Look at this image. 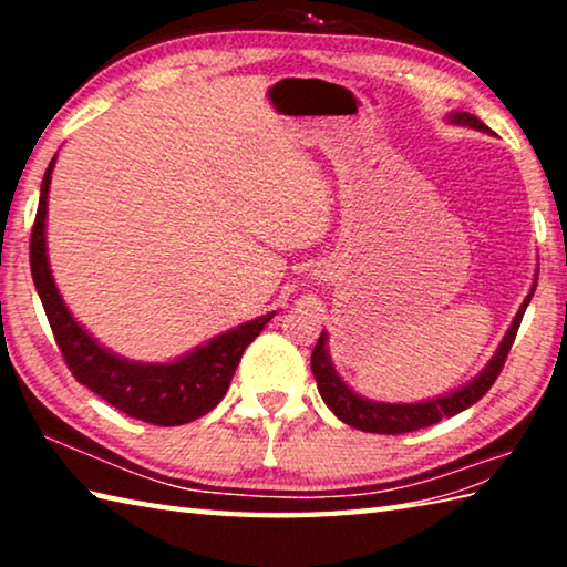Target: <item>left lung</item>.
<instances>
[{"label":"left lung","instance_id":"left-lung-1","mask_svg":"<svg viewBox=\"0 0 567 567\" xmlns=\"http://www.w3.org/2000/svg\"><path fill=\"white\" fill-rule=\"evenodd\" d=\"M445 120L450 124H460V127L491 132V127H485V124L470 112H450ZM535 287H537V277L533 280L530 292H527V297L523 300L520 310L515 312V318L511 322V328H507L503 342L497 344L491 362H487L473 380L465 382L463 388L450 390L447 395L420 400V402H378V400H368L358 395V392H354L348 382L338 375V370H334L330 348H328V332H322L318 344H315L310 362H312V375L318 380V390L324 400V405H328L342 422H348L350 427H358L362 433H378V435L412 433V430L435 425V422H440L443 417H453L457 412L467 410L493 388V382L497 380V375H501L507 352L513 348L517 328H520L525 307L533 300Z\"/></svg>","mask_w":567,"mask_h":567}]
</instances>
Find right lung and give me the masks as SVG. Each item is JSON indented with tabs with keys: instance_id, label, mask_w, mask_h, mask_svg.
Here are the masks:
<instances>
[{
	"instance_id": "1",
	"label": "right lung",
	"mask_w": 567,
	"mask_h": 567,
	"mask_svg": "<svg viewBox=\"0 0 567 567\" xmlns=\"http://www.w3.org/2000/svg\"><path fill=\"white\" fill-rule=\"evenodd\" d=\"M54 162L56 155L42 179L40 207H37L32 227L30 265L47 320L52 324L54 340L60 344L72 375L124 415L145 420L150 425H185V422L207 415L225 398L245 348L265 330L275 312L237 324L169 362L127 360L104 348L74 320L70 307L56 290L50 257H47V197H50Z\"/></svg>"
}]
</instances>
